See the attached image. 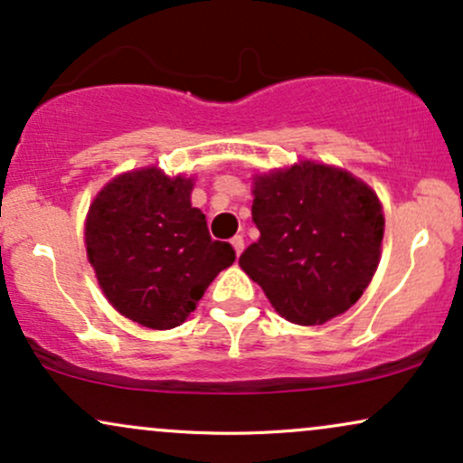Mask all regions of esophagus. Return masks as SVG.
<instances>
[{
    "mask_svg": "<svg viewBox=\"0 0 463 463\" xmlns=\"http://www.w3.org/2000/svg\"><path fill=\"white\" fill-rule=\"evenodd\" d=\"M231 243H232V248H235V252H237V257L239 254L243 252V237L241 235H235L231 239Z\"/></svg>",
    "mask_w": 463,
    "mask_h": 463,
    "instance_id": "1",
    "label": "esophagus"
}]
</instances>
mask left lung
Wrapping results in <instances>:
<instances>
[{"label": "left lung", "instance_id": "obj_1", "mask_svg": "<svg viewBox=\"0 0 463 463\" xmlns=\"http://www.w3.org/2000/svg\"><path fill=\"white\" fill-rule=\"evenodd\" d=\"M252 222L261 237L239 265L294 324L348 311L379 265L383 211L374 191L342 169L305 161L259 176Z\"/></svg>", "mask_w": 463, "mask_h": 463}]
</instances>
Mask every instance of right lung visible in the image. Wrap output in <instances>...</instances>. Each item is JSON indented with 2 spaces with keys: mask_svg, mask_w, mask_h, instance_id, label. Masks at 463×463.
<instances>
[{
  "mask_svg": "<svg viewBox=\"0 0 463 463\" xmlns=\"http://www.w3.org/2000/svg\"><path fill=\"white\" fill-rule=\"evenodd\" d=\"M191 189L189 178L147 167L117 176L89 209L84 235L99 287L141 326H178L235 261L231 243L211 239L204 213L191 206Z\"/></svg>",
  "mask_w": 463,
  "mask_h": 463,
  "instance_id": "right-lung-1",
  "label": "right lung"
}]
</instances>
